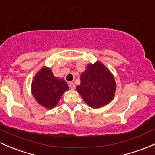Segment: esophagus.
<instances>
[{
    "mask_svg": "<svg viewBox=\"0 0 155 155\" xmlns=\"http://www.w3.org/2000/svg\"><path fill=\"white\" fill-rule=\"evenodd\" d=\"M68 85H69V87L71 88V90H74L75 89V84H74V82H69Z\"/></svg>",
    "mask_w": 155,
    "mask_h": 155,
    "instance_id": "34e87169",
    "label": "esophagus"
}]
</instances>
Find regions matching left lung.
<instances>
[{"instance_id":"obj_1","label":"left lung","mask_w":155,"mask_h":155,"mask_svg":"<svg viewBox=\"0 0 155 155\" xmlns=\"http://www.w3.org/2000/svg\"><path fill=\"white\" fill-rule=\"evenodd\" d=\"M80 81L76 91L91 107L100 108L113 100L116 89L115 78L101 62L88 64Z\"/></svg>"}]
</instances>
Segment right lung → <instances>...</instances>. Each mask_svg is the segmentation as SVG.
<instances>
[{"label":"right lung","instance_id":"1","mask_svg":"<svg viewBox=\"0 0 155 155\" xmlns=\"http://www.w3.org/2000/svg\"><path fill=\"white\" fill-rule=\"evenodd\" d=\"M69 87L63 79L55 77L49 68L43 67L34 77L31 93L36 101L47 109L54 108Z\"/></svg>","mask_w":155,"mask_h":155}]
</instances>
